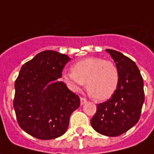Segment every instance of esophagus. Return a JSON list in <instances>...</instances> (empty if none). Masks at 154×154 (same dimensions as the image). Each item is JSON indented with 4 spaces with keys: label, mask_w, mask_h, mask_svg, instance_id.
I'll return each mask as SVG.
<instances>
[{
    "label": "esophagus",
    "mask_w": 154,
    "mask_h": 154,
    "mask_svg": "<svg viewBox=\"0 0 154 154\" xmlns=\"http://www.w3.org/2000/svg\"><path fill=\"white\" fill-rule=\"evenodd\" d=\"M80 101H81V105H83V104H85V103H87V99L84 98V97H81Z\"/></svg>",
    "instance_id": "1"
}]
</instances>
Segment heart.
<instances>
[{
  "label": "heart",
  "mask_w": 154,
  "mask_h": 154,
  "mask_svg": "<svg viewBox=\"0 0 154 154\" xmlns=\"http://www.w3.org/2000/svg\"><path fill=\"white\" fill-rule=\"evenodd\" d=\"M72 72L63 74V79L72 90L78 92L86 82L90 95L97 101L109 99L117 91L120 73L114 62L98 57H90L76 62Z\"/></svg>",
  "instance_id": "b5f03b06"
}]
</instances>
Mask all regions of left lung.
<instances>
[{
  "label": "left lung",
  "mask_w": 154,
  "mask_h": 154,
  "mask_svg": "<svg viewBox=\"0 0 154 154\" xmlns=\"http://www.w3.org/2000/svg\"><path fill=\"white\" fill-rule=\"evenodd\" d=\"M120 73L114 95L97 105L91 119L95 131L108 137H117L133 128L139 118L144 102L143 80L133 60L119 51L107 49Z\"/></svg>",
  "instance_id": "obj_1"
}]
</instances>
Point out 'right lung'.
<instances>
[{"label": "right lung", "instance_id": "obj_1", "mask_svg": "<svg viewBox=\"0 0 154 154\" xmlns=\"http://www.w3.org/2000/svg\"><path fill=\"white\" fill-rule=\"evenodd\" d=\"M69 61L65 54L44 51L21 66L13 106L19 126L32 137L49 140L63 135L80 106L78 95L59 82Z\"/></svg>", "mask_w": 154, "mask_h": 154}]
</instances>
